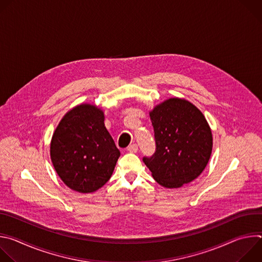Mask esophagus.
<instances>
[{
    "instance_id": "obj_1",
    "label": "esophagus",
    "mask_w": 262,
    "mask_h": 262,
    "mask_svg": "<svg viewBox=\"0 0 262 262\" xmlns=\"http://www.w3.org/2000/svg\"><path fill=\"white\" fill-rule=\"evenodd\" d=\"M138 149H139V147H138L137 144H133V145H129V146L127 147V150H128L129 152H132V154H136V152L138 151Z\"/></svg>"
}]
</instances>
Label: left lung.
<instances>
[{
  "label": "left lung",
  "instance_id": "left-lung-1",
  "mask_svg": "<svg viewBox=\"0 0 262 262\" xmlns=\"http://www.w3.org/2000/svg\"><path fill=\"white\" fill-rule=\"evenodd\" d=\"M156 152L143 162L155 180L177 189L196 179L205 169L212 150V135L201 111L181 98H169L150 113Z\"/></svg>",
  "mask_w": 262,
  "mask_h": 262
}]
</instances>
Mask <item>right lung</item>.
I'll use <instances>...</instances> for the list:
<instances>
[{
  "label": "right lung",
  "mask_w": 262,
  "mask_h": 262,
  "mask_svg": "<svg viewBox=\"0 0 262 262\" xmlns=\"http://www.w3.org/2000/svg\"><path fill=\"white\" fill-rule=\"evenodd\" d=\"M103 121L102 110L82 103L67 112L53 135L52 163L73 191L95 192L113 174L120 151Z\"/></svg>",
  "instance_id": "add662e5"
}]
</instances>
